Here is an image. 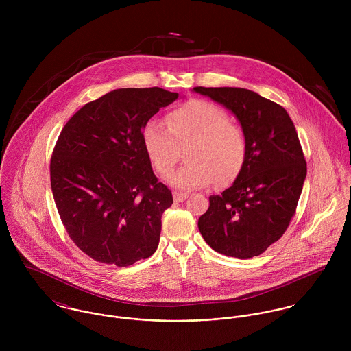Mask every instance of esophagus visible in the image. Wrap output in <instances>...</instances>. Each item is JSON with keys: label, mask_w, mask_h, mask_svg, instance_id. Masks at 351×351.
I'll return each instance as SVG.
<instances>
[{"label": "esophagus", "mask_w": 351, "mask_h": 351, "mask_svg": "<svg viewBox=\"0 0 351 351\" xmlns=\"http://www.w3.org/2000/svg\"><path fill=\"white\" fill-rule=\"evenodd\" d=\"M173 197H174L176 202H182V201H185L188 199V193H184V192H174V193H173Z\"/></svg>", "instance_id": "34e87169"}]
</instances>
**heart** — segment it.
Returning <instances> with one entry per match:
<instances>
[{
  "label": "heart",
  "mask_w": 351,
  "mask_h": 351,
  "mask_svg": "<svg viewBox=\"0 0 351 351\" xmlns=\"http://www.w3.org/2000/svg\"><path fill=\"white\" fill-rule=\"evenodd\" d=\"M143 146L154 167L169 174L186 151L188 163L169 177L182 191L208 186L217 180L232 181L246 158L242 128L230 121L224 109L205 100L188 101L169 113L166 123L151 120L142 131Z\"/></svg>",
  "instance_id": "1"
}]
</instances>
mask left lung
<instances>
[{"mask_svg":"<svg viewBox=\"0 0 351 351\" xmlns=\"http://www.w3.org/2000/svg\"><path fill=\"white\" fill-rule=\"evenodd\" d=\"M239 121L246 158L234 184L209 196L199 219L204 241L217 252L247 259L287 231L300 199L306 163L292 119L278 104L242 88H193Z\"/></svg>","mask_w":351,"mask_h":351,"instance_id":"left-lung-1","label":"left lung"}]
</instances>
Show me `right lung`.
I'll return each instance as SVG.
<instances>
[{
    "instance_id": "1",
    "label": "right lung",
    "mask_w": 351,
    "mask_h": 351,
    "mask_svg": "<svg viewBox=\"0 0 351 351\" xmlns=\"http://www.w3.org/2000/svg\"><path fill=\"white\" fill-rule=\"evenodd\" d=\"M178 97L160 88L116 89L63 127L51 158V189L69 237L95 261L123 267L158 249L173 196L154 176L142 131Z\"/></svg>"
}]
</instances>
